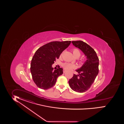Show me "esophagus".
I'll return each mask as SVG.
<instances>
[{"mask_svg": "<svg viewBox=\"0 0 124 124\" xmlns=\"http://www.w3.org/2000/svg\"><path fill=\"white\" fill-rule=\"evenodd\" d=\"M66 71H66V70H64H64H63V73H65V72H66Z\"/></svg>", "mask_w": 124, "mask_h": 124, "instance_id": "1", "label": "esophagus"}]
</instances>
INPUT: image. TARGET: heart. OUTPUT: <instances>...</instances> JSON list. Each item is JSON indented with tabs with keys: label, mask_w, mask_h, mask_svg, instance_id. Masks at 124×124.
<instances>
[{
	"label": "heart",
	"mask_w": 124,
	"mask_h": 124,
	"mask_svg": "<svg viewBox=\"0 0 124 124\" xmlns=\"http://www.w3.org/2000/svg\"><path fill=\"white\" fill-rule=\"evenodd\" d=\"M72 52L73 54V55L75 58L76 57H79L80 55V52L77 48H74L72 49ZM62 67L64 68V70H70L72 69L75 68V65L73 64L68 63H64L62 64Z\"/></svg>",
	"instance_id": "obj_1"
}]
</instances>
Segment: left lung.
<instances>
[{
  "instance_id": "8db88e82",
  "label": "left lung",
  "mask_w": 124,
  "mask_h": 124,
  "mask_svg": "<svg viewBox=\"0 0 124 124\" xmlns=\"http://www.w3.org/2000/svg\"><path fill=\"white\" fill-rule=\"evenodd\" d=\"M73 45L80 49L86 56V61L82 66L76 71L79 75L74 74L69 81L72 90L83 93L88 90L99 73V58L94 49L82 41H73Z\"/></svg>"
}]
</instances>
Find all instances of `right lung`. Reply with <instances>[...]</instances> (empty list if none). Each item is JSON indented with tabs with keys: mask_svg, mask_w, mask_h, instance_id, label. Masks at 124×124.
<instances>
[{
	"mask_svg": "<svg viewBox=\"0 0 124 124\" xmlns=\"http://www.w3.org/2000/svg\"><path fill=\"white\" fill-rule=\"evenodd\" d=\"M70 43L71 41L51 42L35 52L31 60L30 71L34 82L39 88H51L55 84L58 77L63 74L62 68L59 67L53 70L52 65Z\"/></svg>",
	"mask_w": 124,
	"mask_h": 124,
	"instance_id": "1",
	"label": "right lung"
}]
</instances>
